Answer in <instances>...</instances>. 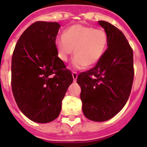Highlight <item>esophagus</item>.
<instances>
[{"label":"esophagus","mask_w":147,"mask_h":147,"mask_svg":"<svg viewBox=\"0 0 147 147\" xmlns=\"http://www.w3.org/2000/svg\"><path fill=\"white\" fill-rule=\"evenodd\" d=\"M72 77H73L74 82H76L77 78H78V73L76 72V71H72Z\"/></svg>","instance_id":"esophagus-1"}]
</instances>
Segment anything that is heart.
<instances>
[{"instance_id": "obj_1", "label": "heart", "mask_w": 147, "mask_h": 147, "mask_svg": "<svg viewBox=\"0 0 147 147\" xmlns=\"http://www.w3.org/2000/svg\"><path fill=\"white\" fill-rule=\"evenodd\" d=\"M108 36L102 29L93 26L76 24L65 31L56 40L59 57L66 62L69 56L74 53L73 66L83 69L87 65H93L102 57L107 49Z\"/></svg>"}]
</instances>
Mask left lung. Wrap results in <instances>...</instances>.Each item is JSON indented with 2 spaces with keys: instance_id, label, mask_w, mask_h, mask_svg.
Wrapping results in <instances>:
<instances>
[{
  "instance_id": "left-lung-1",
  "label": "left lung",
  "mask_w": 147,
  "mask_h": 147,
  "mask_svg": "<svg viewBox=\"0 0 147 147\" xmlns=\"http://www.w3.org/2000/svg\"><path fill=\"white\" fill-rule=\"evenodd\" d=\"M108 36L107 50L96 65L78 75L83 114L91 121L114 117L127 101L132 88L134 54L125 36L108 22L98 21Z\"/></svg>"
}]
</instances>
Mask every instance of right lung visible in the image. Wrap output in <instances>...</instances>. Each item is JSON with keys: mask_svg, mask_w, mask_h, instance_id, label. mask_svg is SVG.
Wrapping results in <instances>:
<instances>
[{"mask_svg": "<svg viewBox=\"0 0 147 147\" xmlns=\"http://www.w3.org/2000/svg\"><path fill=\"white\" fill-rule=\"evenodd\" d=\"M59 28L55 22L33 23L20 36L13 53V94L22 113L36 123L57 118L73 82L71 71L58 57L55 39Z\"/></svg>", "mask_w": 147, "mask_h": 147, "instance_id": "add662e5", "label": "right lung"}]
</instances>
